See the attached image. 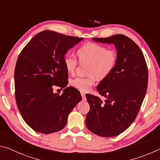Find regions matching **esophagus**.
Here are the masks:
<instances>
[{"mask_svg": "<svg viewBox=\"0 0 160 160\" xmlns=\"http://www.w3.org/2000/svg\"><path fill=\"white\" fill-rule=\"evenodd\" d=\"M81 94H82V100L83 101H86V96H85V93H81Z\"/></svg>", "mask_w": 160, "mask_h": 160, "instance_id": "34e87169", "label": "esophagus"}]
</instances>
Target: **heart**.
<instances>
[{"mask_svg": "<svg viewBox=\"0 0 160 160\" xmlns=\"http://www.w3.org/2000/svg\"><path fill=\"white\" fill-rule=\"evenodd\" d=\"M77 54L81 62L91 64L88 77H78L70 82L72 87L82 92H86L91 88L96 82V77L98 79L107 78L113 72L118 60L115 50H107L105 46L93 43L83 45L77 50ZM64 65L66 71L72 74L77 62L74 58L67 56L64 59Z\"/></svg>", "mask_w": 160, "mask_h": 160, "instance_id": "heart-1", "label": "heart"}]
</instances>
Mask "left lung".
<instances>
[{
    "label": "left lung",
    "instance_id": "1",
    "mask_svg": "<svg viewBox=\"0 0 160 160\" xmlns=\"http://www.w3.org/2000/svg\"><path fill=\"white\" fill-rule=\"evenodd\" d=\"M93 41L114 44L118 60L113 72L97 86L105 101L93 95L86 96L90 105L86 125L98 136H116L127 130L138 115L148 87L146 62L135 42L124 35Z\"/></svg>",
    "mask_w": 160,
    "mask_h": 160
}]
</instances>
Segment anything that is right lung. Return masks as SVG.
Here are the masks:
<instances>
[{
	"label": "right lung",
	"mask_w": 160,
	"mask_h": 160,
	"mask_svg": "<svg viewBox=\"0 0 160 160\" xmlns=\"http://www.w3.org/2000/svg\"><path fill=\"white\" fill-rule=\"evenodd\" d=\"M82 40L45 30L33 36L19 55L15 69L17 105L25 122L37 132L63 129L69 114L82 100L79 91L67 87L64 59ZM55 85L64 88L62 95L53 92Z\"/></svg>",
	"instance_id": "1"
}]
</instances>
